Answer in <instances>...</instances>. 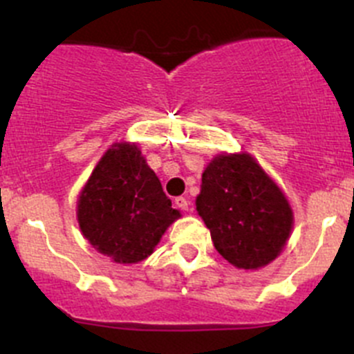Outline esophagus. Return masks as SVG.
Masks as SVG:
<instances>
[{
    "instance_id": "34e87169",
    "label": "esophagus",
    "mask_w": 354,
    "mask_h": 354,
    "mask_svg": "<svg viewBox=\"0 0 354 354\" xmlns=\"http://www.w3.org/2000/svg\"><path fill=\"white\" fill-rule=\"evenodd\" d=\"M174 204L181 209V211H188L190 209V201L187 197H176L174 198Z\"/></svg>"
}]
</instances>
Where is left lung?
<instances>
[{"label":"left lung","mask_w":354,"mask_h":354,"mask_svg":"<svg viewBox=\"0 0 354 354\" xmlns=\"http://www.w3.org/2000/svg\"><path fill=\"white\" fill-rule=\"evenodd\" d=\"M197 212L216 250L239 270H259L287 245L294 212L250 153H219L202 173Z\"/></svg>","instance_id":"1"}]
</instances>
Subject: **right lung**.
I'll use <instances>...</instances> for the list:
<instances>
[{"instance_id":"right-lung-1","label":"right lung","mask_w":354,"mask_h":354,"mask_svg":"<svg viewBox=\"0 0 354 354\" xmlns=\"http://www.w3.org/2000/svg\"><path fill=\"white\" fill-rule=\"evenodd\" d=\"M75 214L84 239L119 264L147 259L181 216L142 150L129 142L114 143L102 156L79 194Z\"/></svg>"}]
</instances>
